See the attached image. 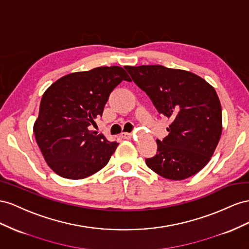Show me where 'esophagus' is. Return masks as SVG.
<instances>
[{
	"mask_svg": "<svg viewBox=\"0 0 249 249\" xmlns=\"http://www.w3.org/2000/svg\"><path fill=\"white\" fill-rule=\"evenodd\" d=\"M120 137L122 139H130L131 138V133L130 132H122L120 134Z\"/></svg>",
	"mask_w": 249,
	"mask_h": 249,
	"instance_id": "obj_1",
	"label": "esophagus"
}]
</instances>
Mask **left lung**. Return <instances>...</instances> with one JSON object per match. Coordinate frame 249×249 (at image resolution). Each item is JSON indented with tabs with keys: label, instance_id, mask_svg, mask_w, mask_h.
Returning <instances> with one entry per match:
<instances>
[{
	"label": "left lung",
	"instance_id": "8db88e82",
	"mask_svg": "<svg viewBox=\"0 0 249 249\" xmlns=\"http://www.w3.org/2000/svg\"><path fill=\"white\" fill-rule=\"evenodd\" d=\"M160 113L171 118L169 134L156 140L158 152L146 159L152 171L171 180L193 176L208 164L222 132L221 104L215 89L188 71L164 66L125 67Z\"/></svg>",
	"mask_w": 249,
	"mask_h": 249
}]
</instances>
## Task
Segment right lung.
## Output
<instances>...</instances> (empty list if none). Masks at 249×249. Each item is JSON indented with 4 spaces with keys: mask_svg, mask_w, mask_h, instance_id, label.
Listing matches in <instances>:
<instances>
[{
    "mask_svg": "<svg viewBox=\"0 0 249 249\" xmlns=\"http://www.w3.org/2000/svg\"><path fill=\"white\" fill-rule=\"evenodd\" d=\"M123 80L121 67H100L69 74L54 82L41 98L33 131L49 167L65 178L81 179L101 170L118 146L90 130L102 117L108 97Z\"/></svg>",
    "mask_w": 249,
    "mask_h": 249,
    "instance_id": "obj_1",
    "label": "right lung"
}]
</instances>
